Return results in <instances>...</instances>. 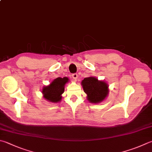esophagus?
Returning <instances> with one entry per match:
<instances>
[{
  "instance_id": "34e87169",
  "label": "esophagus",
  "mask_w": 152,
  "mask_h": 152,
  "mask_svg": "<svg viewBox=\"0 0 152 152\" xmlns=\"http://www.w3.org/2000/svg\"><path fill=\"white\" fill-rule=\"evenodd\" d=\"M72 77H73V78L74 80H75V81H77V79L78 78V75H77V73H73L72 75Z\"/></svg>"
}]
</instances>
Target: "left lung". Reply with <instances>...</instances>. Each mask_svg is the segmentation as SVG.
I'll list each match as a JSON object with an SVG mask.
<instances>
[{"label":"left lung","mask_w":152,"mask_h":152,"mask_svg":"<svg viewBox=\"0 0 152 152\" xmlns=\"http://www.w3.org/2000/svg\"><path fill=\"white\" fill-rule=\"evenodd\" d=\"M84 92L87 94V100L91 103L98 104L108 96V85L107 83L99 81L94 77H86L81 82Z\"/></svg>","instance_id":"1"}]
</instances>
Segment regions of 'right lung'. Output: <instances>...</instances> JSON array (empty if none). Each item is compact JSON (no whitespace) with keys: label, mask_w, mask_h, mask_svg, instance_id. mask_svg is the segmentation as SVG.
Masks as SVG:
<instances>
[{"label":"right lung","mask_w":152,"mask_h":152,"mask_svg":"<svg viewBox=\"0 0 152 152\" xmlns=\"http://www.w3.org/2000/svg\"><path fill=\"white\" fill-rule=\"evenodd\" d=\"M67 77H58L51 83L44 87L42 89L43 96L48 101L51 102H58L62 99L61 94L64 92L65 85L68 83Z\"/></svg>","instance_id":"obj_1"}]
</instances>
